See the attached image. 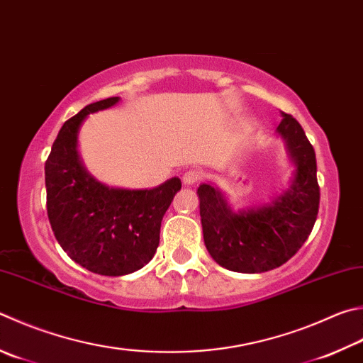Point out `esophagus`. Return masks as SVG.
I'll use <instances>...</instances> for the list:
<instances>
[{"instance_id":"34e87169","label":"esophagus","mask_w":363,"mask_h":363,"mask_svg":"<svg viewBox=\"0 0 363 363\" xmlns=\"http://www.w3.org/2000/svg\"><path fill=\"white\" fill-rule=\"evenodd\" d=\"M201 179H203V173L199 169H189L182 176V182L186 184V186H194V184L200 182Z\"/></svg>"}]
</instances>
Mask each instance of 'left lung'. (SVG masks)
Returning <instances> with one entry per match:
<instances>
[{"label":"left lung","instance_id":"8db88e82","mask_svg":"<svg viewBox=\"0 0 363 363\" xmlns=\"http://www.w3.org/2000/svg\"><path fill=\"white\" fill-rule=\"evenodd\" d=\"M276 131L286 141L295 164L291 187L265 206L230 208L219 190L199 187L203 238L220 267L238 273H263L281 267L296 254L318 219L319 184L315 154L301 125L282 113Z\"/></svg>","mask_w":363,"mask_h":363}]
</instances>
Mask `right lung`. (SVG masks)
Listing matches in <instances>:
<instances>
[{
  "label": "right lung",
  "instance_id": "1",
  "mask_svg": "<svg viewBox=\"0 0 363 363\" xmlns=\"http://www.w3.org/2000/svg\"><path fill=\"white\" fill-rule=\"evenodd\" d=\"M121 98L91 103L63 123L45 160L48 216L58 245L79 265L103 276H123L152 260L160 225L179 177L155 189H114L98 182L79 159L77 133L85 117Z\"/></svg>",
  "mask_w": 363,
  "mask_h": 363
}]
</instances>
